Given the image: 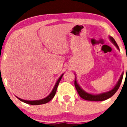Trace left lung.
Wrapping results in <instances>:
<instances>
[{
	"instance_id": "1",
	"label": "left lung",
	"mask_w": 127,
	"mask_h": 127,
	"mask_svg": "<svg viewBox=\"0 0 127 127\" xmlns=\"http://www.w3.org/2000/svg\"><path fill=\"white\" fill-rule=\"evenodd\" d=\"M109 39L111 41V42L114 44L115 46L118 49H119V46L117 45L116 41H115V39L113 38L112 37H109ZM123 77V72L122 73L121 76L119 80V81L117 82V84L114 86V88L111 90L109 92H107L102 93V94H89V93L86 92L84 90L80 88V86H79V84H78L77 81H76V79L75 78V80H74V86H75V88L77 90L78 94L82 98L85 99V100H88V101H104L106 100L107 99L110 98L111 97H112L113 95L116 93V92L118 90L121 84V82H122Z\"/></svg>"
}]
</instances>
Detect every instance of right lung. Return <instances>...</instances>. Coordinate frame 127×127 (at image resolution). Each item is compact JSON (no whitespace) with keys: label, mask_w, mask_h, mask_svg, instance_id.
<instances>
[{"label":"right lung","mask_w":127,"mask_h":127,"mask_svg":"<svg viewBox=\"0 0 127 127\" xmlns=\"http://www.w3.org/2000/svg\"><path fill=\"white\" fill-rule=\"evenodd\" d=\"M63 74H62L60 78L58 79V80L56 82L55 85V86H54L53 89V90L51 91V92L50 93V94L48 95L47 97H46L45 98L42 99H39V100H34V101H29V100H24V99H22L19 98L17 97V98L20 99V101H23V102L26 103L28 104H30V105H41V104H44V103H48L49 101L51 100L53 98L54 96H55V95L56 94V92H57V87L59 86V84L60 81H61V80L62 77H63Z\"/></svg>","instance_id":"add662e5"}]
</instances>
